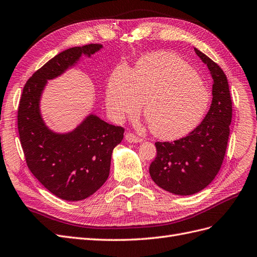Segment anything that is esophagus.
<instances>
[{"label": "esophagus", "instance_id": "esophagus-1", "mask_svg": "<svg viewBox=\"0 0 257 257\" xmlns=\"http://www.w3.org/2000/svg\"><path fill=\"white\" fill-rule=\"evenodd\" d=\"M124 139H126V140L129 143H138V142L141 141L140 138L137 137L134 134H131V133H126V134H124Z\"/></svg>", "mask_w": 257, "mask_h": 257}]
</instances>
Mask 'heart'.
<instances>
[{
	"mask_svg": "<svg viewBox=\"0 0 257 257\" xmlns=\"http://www.w3.org/2000/svg\"><path fill=\"white\" fill-rule=\"evenodd\" d=\"M144 116L152 133L164 140L188 135L201 122L211 96L199 75L180 57L158 51L143 57L137 68L117 69L106 87V107L115 121Z\"/></svg>",
	"mask_w": 257,
	"mask_h": 257,
	"instance_id": "obj_1",
	"label": "heart"
}]
</instances>
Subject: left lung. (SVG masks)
<instances>
[{"instance_id":"8db88e82","label":"left lung","mask_w":257,"mask_h":257,"mask_svg":"<svg viewBox=\"0 0 257 257\" xmlns=\"http://www.w3.org/2000/svg\"><path fill=\"white\" fill-rule=\"evenodd\" d=\"M213 78L212 103L200 124L173 142H156L157 155L150 166L152 180L167 192L187 196L206 188L223 164L229 137L232 103L223 70L197 48Z\"/></svg>"}]
</instances>
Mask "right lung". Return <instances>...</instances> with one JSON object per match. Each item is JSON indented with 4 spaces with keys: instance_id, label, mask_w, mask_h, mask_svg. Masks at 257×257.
I'll return each mask as SVG.
<instances>
[{
    "instance_id": "1",
    "label": "right lung",
    "mask_w": 257,
    "mask_h": 257,
    "mask_svg": "<svg viewBox=\"0 0 257 257\" xmlns=\"http://www.w3.org/2000/svg\"><path fill=\"white\" fill-rule=\"evenodd\" d=\"M101 48L89 44L58 54L28 79L19 102L18 131L28 168L51 194L68 201L86 199L104 184L124 130L90 114L71 133L56 134L42 118L40 101L48 79Z\"/></svg>"
}]
</instances>
